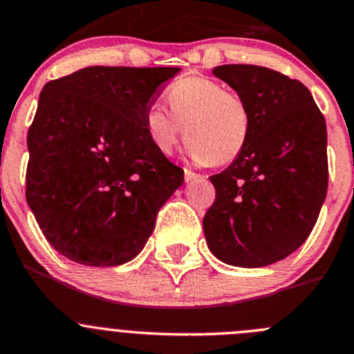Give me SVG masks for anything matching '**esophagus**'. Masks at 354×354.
Segmentation results:
<instances>
[{"instance_id":"1","label":"esophagus","mask_w":354,"mask_h":354,"mask_svg":"<svg viewBox=\"0 0 354 354\" xmlns=\"http://www.w3.org/2000/svg\"><path fill=\"white\" fill-rule=\"evenodd\" d=\"M197 178H201L199 174L194 173L192 169H187V167H185V181H187V183H190V181L197 180Z\"/></svg>"}]
</instances>
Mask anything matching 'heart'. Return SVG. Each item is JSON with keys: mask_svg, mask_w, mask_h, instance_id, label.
I'll list each match as a JSON object with an SVG mask.
<instances>
[{"mask_svg": "<svg viewBox=\"0 0 354 354\" xmlns=\"http://www.w3.org/2000/svg\"><path fill=\"white\" fill-rule=\"evenodd\" d=\"M169 111L151 104L145 113V127L151 145L171 155L181 136L188 140V153L199 164L225 166L244 150L252 131V113L237 92L213 78L187 77L166 92Z\"/></svg>", "mask_w": 354, "mask_h": 354, "instance_id": "1", "label": "heart"}]
</instances>
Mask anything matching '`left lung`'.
Wrapping results in <instances>:
<instances>
[{"instance_id":"left-lung-1","label":"left lung","mask_w":354,"mask_h":354,"mask_svg":"<svg viewBox=\"0 0 354 354\" xmlns=\"http://www.w3.org/2000/svg\"><path fill=\"white\" fill-rule=\"evenodd\" d=\"M246 101L252 131L239 157L209 178L216 197L203 227L229 266L263 267L309 237L328 187L326 124L306 85L263 66L213 69Z\"/></svg>"}]
</instances>
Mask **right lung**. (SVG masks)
<instances>
[{"label": "right lung", "instance_id": "add662e5", "mask_svg": "<svg viewBox=\"0 0 354 354\" xmlns=\"http://www.w3.org/2000/svg\"><path fill=\"white\" fill-rule=\"evenodd\" d=\"M180 68L91 66L48 82L28 131L26 199L43 236L82 266L132 260L183 169L151 145L145 113Z\"/></svg>", "mask_w": 354, "mask_h": 354}]
</instances>
